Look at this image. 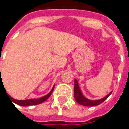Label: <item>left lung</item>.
I'll list each match as a JSON object with an SVG mask.
<instances>
[{
  "label": "left lung",
  "mask_w": 129,
  "mask_h": 129,
  "mask_svg": "<svg viewBox=\"0 0 129 129\" xmlns=\"http://www.w3.org/2000/svg\"><path fill=\"white\" fill-rule=\"evenodd\" d=\"M74 98H75L76 101L79 104L84 106H95L102 104V102H104L111 95V93H112V92H110L108 95H106V97H103V98L100 99V100H88V99L86 98L84 95H82L76 79H74Z\"/></svg>",
  "instance_id": "obj_1"
}]
</instances>
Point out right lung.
<instances>
[{
	"label": "right lung",
	"instance_id": "add662e5",
	"mask_svg": "<svg viewBox=\"0 0 129 129\" xmlns=\"http://www.w3.org/2000/svg\"><path fill=\"white\" fill-rule=\"evenodd\" d=\"M1 70V69H0ZM54 87L55 86H53V88L51 89V91H50L47 95H45L44 97H41V98H38V99H31V100H15V99H13L12 97L9 96L10 99L12 101V103H15V104H17V105H19V106H34V105H37V104H40L41 103H43L45 101L49 98L51 95L53 91Z\"/></svg>",
	"mask_w": 129,
	"mask_h": 129
}]
</instances>
